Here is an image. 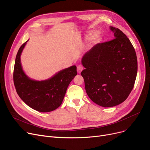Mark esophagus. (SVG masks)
<instances>
[{
  "label": "esophagus",
  "instance_id": "1",
  "mask_svg": "<svg viewBox=\"0 0 150 150\" xmlns=\"http://www.w3.org/2000/svg\"><path fill=\"white\" fill-rule=\"evenodd\" d=\"M83 66L81 65L78 66H77V72L78 74H80L81 72V71L83 70Z\"/></svg>",
  "mask_w": 150,
  "mask_h": 150
}]
</instances>
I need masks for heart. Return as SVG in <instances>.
<instances>
[{"mask_svg":"<svg viewBox=\"0 0 150 150\" xmlns=\"http://www.w3.org/2000/svg\"><path fill=\"white\" fill-rule=\"evenodd\" d=\"M100 38V32L98 31H96L92 34L91 40L93 43H96L98 42Z\"/></svg>","mask_w":150,"mask_h":150,"instance_id":"1","label":"heart"}]
</instances>
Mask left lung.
<instances>
[{
    "label": "left lung",
    "mask_w": 150,
    "mask_h": 150,
    "mask_svg": "<svg viewBox=\"0 0 150 150\" xmlns=\"http://www.w3.org/2000/svg\"><path fill=\"white\" fill-rule=\"evenodd\" d=\"M109 28L114 39L95 45L81 59L86 93L105 108L120 105L128 98L137 73L136 53L129 39L119 28Z\"/></svg>",
    "instance_id": "1"
}]
</instances>
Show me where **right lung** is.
<instances>
[{
    "mask_svg": "<svg viewBox=\"0 0 150 150\" xmlns=\"http://www.w3.org/2000/svg\"><path fill=\"white\" fill-rule=\"evenodd\" d=\"M28 41L21 45L16 57L13 74L16 90L21 100L31 108L41 112L54 111L61 105L70 83L77 75L76 67L72 66L59 70L47 80L31 79L23 71L21 61Z\"/></svg>",
    "mask_w": 150,
    "mask_h": 150,
    "instance_id": "right-lung-1",
    "label": "right lung"
}]
</instances>
